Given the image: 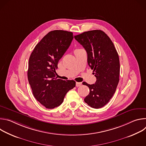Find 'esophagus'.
<instances>
[{
  "mask_svg": "<svg viewBox=\"0 0 146 146\" xmlns=\"http://www.w3.org/2000/svg\"><path fill=\"white\" fill-rule=\"evenodd\" d=\"M81 84H82L81 82H76V86L77 87H80V86H81Z\"/></svg>",
  "mask_w": 146,
  "mask_h": 146,
  "instance_id": "obj_1",
  "label": "esophagus"
}]
</instances>
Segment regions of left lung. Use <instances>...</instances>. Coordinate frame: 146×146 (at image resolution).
Returning <instances> with one entry per match:
<instances>
[{"mask_svg": "<svg viewBox=\"0 0 146 146\" xmlns=\"http://www.w3.org/2000/svg\"><path fill=\"white\" fill-rule=\"evenodd\" d=\"M74 38L86 50L88 64L96 78L94 84L84 83L90 91L84 101L91 108H101L109 102L118 84V54L111 39L102 31L83 32Z\"/></svg>", "mask_w": 146, "mask_h": 146, "instance_id": "1", "label": "left lung"}]
</instances>
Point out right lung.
<instances>
[{
	"instance_id": "add662e5",
	"label": "right lung",
	"mask_w": 146,
	"mask_h": 146,
	"mask_svg": "<svg viewBox=\"0 0 146 146\" xmlns=\"http://www.w3.org/2000/svg\"><path fill=\"white\" fill-rule=\"evenodd\" d=\"M73 38L71 32L51 31L35 46L29 57V83L35 98L47 109L60 105L66 93L76 86L73 80L65 81L55 77L58 62Z\"/></svg>"
}]
</instances>
